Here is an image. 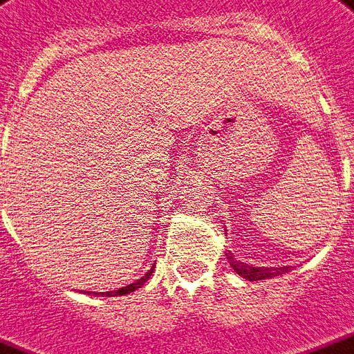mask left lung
Instances as JSON below:
<instances>
[{"label": "left lung", "mask_w": 354, "mask_h": 354, "mask_svg": "<svg viewBox=\"0 0 354 354\" xmlns=\"http://www.w3.org/2000/svg\"><path fill=\"white\" fill-rule=\"evenodd\" d=\"M226 259H228L232 268L236 270L237 275H241L247 281L270 279V277H277V275L290 272V266H283V268H254V266L245 264L241 260H236L232 252H226Z\"/></svg>", "instance_id": "left-lung-1"}]
</instances>
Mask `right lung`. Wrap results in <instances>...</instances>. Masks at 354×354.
<instances>
[{"label":"right lung","mask_w":354,"mask_h":354,"mask_svg":"<svg viewBox=\"0 0 354 354\" xmlns=\"http://www.w3.org/2000/svg\"><path fill=\"white\" fill-rule=\"evenodd\" d=\"M152 270H154V268H151V270H149V272H147L145 275L141 277V279L136 281V283H131V285H128V286H122V288H118V290H111V292H105L103 296H124V294H130V292H133V290H138V288H141V286L145 285L147 281H149V277L152 275Z\"/></svg>","instance_id":"1"}]
</instances>
